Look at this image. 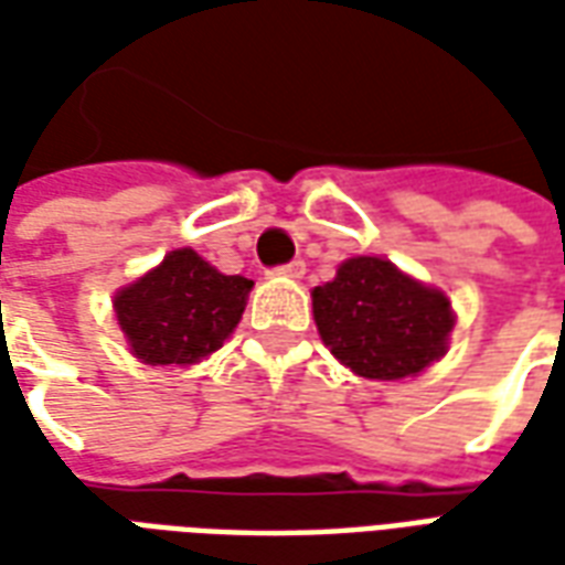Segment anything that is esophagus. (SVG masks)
Segmentation results:
<instances>
[{"label":"esophagus","instance_id":"obj_1","mask_svg":"<svg viewBox=\"0 0 565 565\" xmlns=\"http://www.w3.org/2000/svg\"><path fill=\"white\" fill-rule=\"evenodd\" d=\"M278 275H287V278H302L306 275V259H290L278 266Z\"/></svg>","mask_w":565,"mask_h":565}]
</instances>
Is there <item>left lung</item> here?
Listing matches in <instances>:
<instances>
[{"mask_svg": "<svg viewBox=\"0 0 565 565\" xmlns=\"http://www.w3.org/2000/svg\"><path fill=\"white\" fill-rule=\"evenodd\" d=\"M311 299L320 339L363 379H408L448 348L454 315L445 294L403 275L391 259H348Z\"/></svg>", "mask_w": 565, "mask_h": 565, "instance_id": "obj_1", "label": "left lung"}]
</instances>
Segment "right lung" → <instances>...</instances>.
Returning <instances> with one entry per match:
<instances>
[{
  "mask_svg": "<svg viewBox=\"0 0 565 565\" xmlns=\"http://www.w3.org/2000/svg\"><path fill=\"white\" fill-rule=\"evenodd\" d=\"M254 281L223 275L181 247L115 296L120 330L148 366H193L235 330Z\"/></svg>",
  "mask_w": 565,
  "mask_h": 565,
  "instance_id": "1",
  "label": "right lung"
}]
</instances>
